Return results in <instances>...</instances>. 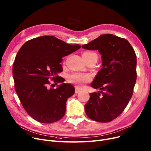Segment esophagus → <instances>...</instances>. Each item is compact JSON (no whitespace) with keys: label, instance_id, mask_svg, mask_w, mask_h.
I'll list each match as a JSON object with an SVG mask.
<instances>
[{"label":"esophagus","instance_id":"1","mask_svg":"<svg viewBox=\"0 0 151 151\" xmlns=\"http://www.w3.org/2000/svg\"><path fill=\"white\" fill-rule=\"evenodd\" d=\"M80 91H81V89H80V88H78L76 87V88H75V94H77V93H79V92H80Z\"/></svg>","mask_w":151,"mask_h":151}]
</instances>
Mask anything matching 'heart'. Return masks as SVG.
I'll return each instance as SVG.
<instances>
[{"label": "heart", "mask_w": 151, "mask_h": 151, "mask_svg": "<svg viewBox=\"0 0 151 151\" xmlns=\"http://www.w3.org/2000/svg\"><path fill=\"white\" fill-rule=\"evenodd\" d=\"M84 54L90 55V54H96L93 52H85ZM91 80V77L88 74H83L80 73H74L68 76V81L69 82L73 83L77 86H81L85 83H86L90 81Z\"/></svg>", "instance_id": "b5f03b06"}]
</instances>
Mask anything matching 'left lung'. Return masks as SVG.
<instances>
[{"label":"left lung","instance_id":"obj_1","mask_svg":"<svg viewBox=\"0 0 151 151\" xmlns=\"http://www.w3.org/2000/svg\"><path fill=\"white\" fill-rule=\"evenodd\" d=\"M82 47L99 51L102 65L91 84L100 91L90 94L85 112L96 122L112 121L123 112L133 95L137 77L135 52L126 39L111 34L102 35Z\"/></svg>","mask_w":151,"mask_h":151}]
</instances>
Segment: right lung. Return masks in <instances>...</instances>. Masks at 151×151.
Returning a JSON list of instances; mask_svg holds the SVG:
<instances>
[{"instance_id":"obj_1","label":"right lung","mask_w":151,"mask_h":151,"mask_svg":"<svg viewBox=\"0 0 151 151\" xmlns=\"http://www.w3.org/2000/svg\"><path fill=\"white\" fill-rule=\"evenodd\" d=\"M80 47L42 36L26 42L18 52L13 65L15 89L24 110L35 120L50 123L64 116L67 100L74 94L75 88L57 75L63 70L62 57ZM50 79L61 84L49 88Z\"/></svg>"}]
</instances>
